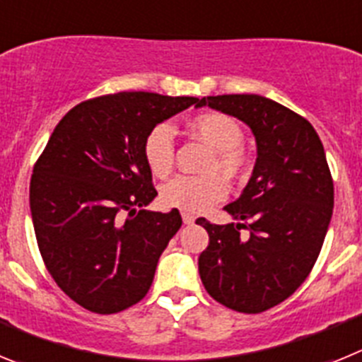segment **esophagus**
Wrapping results in <instances>:
<instances>
[{
  "label": "esophagus",
  "mask_w": 362,
  "mask_h": 362,
  "mask_svg": "<svg viewBox=\"0 0 362 362\" xmlns=\"http://www.w3.org/2000/svg\"><path fill=\"white\" fill-rule=\"evenodd\" d=\"M181 217H183V223H185V225H192V223L196 221V217L192 216V214H187V212L181 214Z\"/></svg>",
  "instance_id": "esophagus-1"
}]
</instances>
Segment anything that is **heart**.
<instances>
[{
	"label": "heart",
	"instance_id": "b5f03b06",
	"mask_svg": "<svg viewBox=\"0 0 362 362\" xmlns=\"http://www.w3.org/2000/svg\"><path fill=\"white\" fill-rule=\"evenodd\" d=\"M188 132L214 150L206 170L221 172L228 179L239 181L250 172V158L243 148L241 124L221 112H201L188 121ZM143 158L153 175L166 177L174 168V132L168 124H156L143 141ZM228 194L226 181L217 174L177 175L163 185L159 199L166 209L183 210L187 214L206 212Z\"/></svg>",
	"mask_w": 362,
	"mask_h": 362
}]
</instances>
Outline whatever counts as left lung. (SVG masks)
Masks as SVG:
<instances>
[{"instance_id":"1","label":"left lung","mask_w":362,"mask_h":362,"mask_svg":"<svg viewBox=\"0 0 362 362\" xmlns=\"http://www.w3.org/2000/svg\"><path fill=\"white\" fill-rule=\"evenodd\" d=\"M204 105L250 127L257 159L241 197L225 206L238 223L196 221L210 238L199 276L226 308L261 313L312 272L332 219L334 181L315 129L290 108L257 94L209 95Z\"/></svg>"}]
</instances>
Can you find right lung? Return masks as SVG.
Instances as JSON below:
<instances>
[{
    "label": "right lung",
    "instance_id": "right-lung-1",
    "mask_svg": "<svg viewBox=\"0 0 362 362\" xmlns=\"http://www.w3.org/2000/svg\"><path fill=\"white\" fill-rule=\"evenodd\" d=\"M197 98L119 92L76 105L54 129L30 179V214L45 267L56 284L94 313L139 303L179 210H143L158 192L143 158L150 129Z\"/></svg>",
    "mask_w": 362,
    "mask_h": 362
}]
</instances>
